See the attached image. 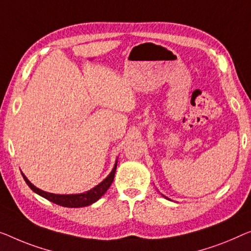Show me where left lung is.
I'll list each match as a JSON object with an SVG mask.
<instances>
[{"mask_svg":"<svg viewBox=\"0 0 251 251\" xmlns=\"http://www.w3.org/2000/svg\"><path fill=\"white\" fill-rule=\"evenodd\" d=\"M163 196H164V195H163ZM164 198H167V197H166V196H164Z\"/></svg>","mask_w":251,"mask_h":251,"instance_id":"8db88e82","label":"left lung"}]
</instances>
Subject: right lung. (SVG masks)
I'll return each instance as SVG.
<instances>
[{
    "mask_svg": "<svg viewBox=\"0 0 251 251\" xmlns=\"http://www.w3.org/2000/svg\"><path fill=\"white\" fill-rule=\"evenodd\" d=\"M116 168H117V160H116L115 166L113 168V170H111V173L108 175L100 184L93 187L92 189L88 190V192L80 194H67V195L66 194H53L44 192V190L37 188L35 185H32L31 182L28 180V178L24 175V173H21V175L30 188H31L36 194L46 198V200L64 207H84L95 203V201H98L99 198L107 192L108 188H109L111 185V182L114 181Z\"/></svg>",
    "mask_w": 251,
    "mask_h": 251,
    "instance_id": "add662e5",
    "label": "right lung"
}]
</instances>
